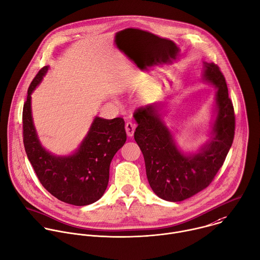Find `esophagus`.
Listing matches in <instances>:
<instances>
[{"label":"esophagus","instance_id":"1","mask_svg":"<svg viewBox=\"0 0 260 260\" xmlns=\"http://www.w3.org/2000/svg\"><path fill=\"white\" fill-rule=\"evenodd\" d=\"M125 128H126V133L129 137H132L133 134H134V131H135V128H136V125L133 123V122H127L126 125H125Z\"/></svg>","mask_w":260,"mask_h":260}]
</instances>
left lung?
<instances>
[{"instance_id":"8db88e82","label":"left lung","mask_w":260,"mask_h":260,"mask_svg":"<svg viewBox=\"0 0 260 260\" xmlns=\"http://www.w3.org/2000/svg\"><path fill=\"white\" fill-rule=\"evenodd\" d=\"M202 78L216 87V117L210 139L197 153L185 154L159 114V105L134 112L138 124L134 139L144 156L152 191L167 201H182L206 188L221 168L235 135V113L224 76L214 63L204 62Z\"/></svg>"}]
</instances>
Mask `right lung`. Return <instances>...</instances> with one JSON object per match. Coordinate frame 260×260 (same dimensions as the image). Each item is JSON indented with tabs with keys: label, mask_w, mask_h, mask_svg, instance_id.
Masks as SVG:
<instances>
[{
	"label": "right lung",
	"mask_w": 260,
	"mask_h": 260,
	"mask_svg": "<svg viewBox=\"0 0 260 260\" xmlns=\"http://www.w3.org/2000/svg\"><path fill=\"white\" fill-rule=\"evenodd\" d=\"M49 67H43L27 90L23 106V143L27 157L42 185L59 200L83 206L98 201L105 193L110 165L127 139L123 118L95 117L79 148L71 155L56 156L46 150L39 138L31 116V93Z\"/></svg>",
	"instance_id": "add662e5"
}]
</instances>
